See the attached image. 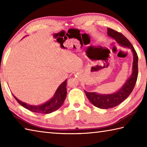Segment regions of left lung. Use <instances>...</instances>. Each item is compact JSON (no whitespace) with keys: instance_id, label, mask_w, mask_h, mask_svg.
<instances>
[{"instance_id":"left-lung-1","label":"left lung","mask_w":147,"mask_h":147,"mask_svg":"<svg viewBox=\"0 0 147 147\" xmlns=\"http://www.w3.org/2000/svg\"><path fill=\"white\" fill-rule=\"evenodd\" d=\"M107 35L114 38L121 46L131 49L133 54V62L131 74L117 92L111 94H100L95 92H88L84 90L90 102L95 107L103 109L114 107L128 97L135 86L138 73V55L131 43L123 34L109 28H107Z\"/></svg>"}]
</instances>
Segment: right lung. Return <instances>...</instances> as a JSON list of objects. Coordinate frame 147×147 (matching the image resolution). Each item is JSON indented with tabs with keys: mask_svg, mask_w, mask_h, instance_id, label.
<instances>
[{
	"mask_svg": "<svg viewBox=\"0 0 147 147\" xmlns=\"http://www.w3.org/2000/svg\"><path fill=\"white\" fill-rule=\"evenodd\" d=\"M67 80L62 82L56 90L53 97L45 103L38 105H32L23 102L14 96L15 99L21 105L33 112L39 114H50L57 111L61 107L67 95Z\"/></svg>",
	"mask_w": 147,
	"mask_h": 147,
	"instance_id": "obj_1",
	"label": "right lung"
}]
</instances>
